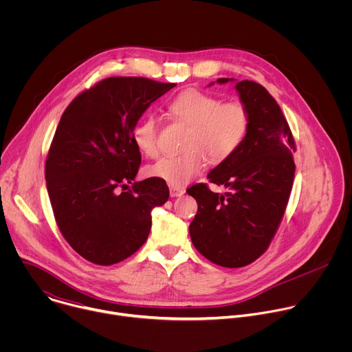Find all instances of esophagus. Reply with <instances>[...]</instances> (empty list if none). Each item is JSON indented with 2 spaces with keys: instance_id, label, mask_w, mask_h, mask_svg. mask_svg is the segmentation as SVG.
<instances>
[{
  "instance_id": "obj_1",
  "label": "esophagus",
  "mask_w": 352,
  "mask_h": 352,
  "mask_svg": "<svg viewBox=\"0 0 352 352\" xmlns=\"http://www.w3.org/2000/svg\"><path fill=\"white\" fill-rule=\"evenodd\" d=\"M184 193H185V189L182 186H171L170 188L171 197H178V196H182Z\"/></svg>"
}]
</instances>
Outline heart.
Here are the masks:
<instances>
[{
	"label": "heart",
	"instance_id": "heart-1",
	"mask_svg": "<svg viewBox=\"0 0 352 352\" xmlns=\"http://www.w3.org/2000/svg\"><path fill=\"white\" fill-rule=\"evenodd\" d=\"M173 116L192 128L185 147L188 152L164 156L148 168V174L171 186H184L204 173L209 157L224 162L231 157L245 140L250 116L241 102H227L200 90H185L170 104ZM140 152L148 157L159 153V122L155 116L144 117L132 132Z\"/></svg>",
	"mask_w": 352,
	"mask_h": 352
}]
</instances>
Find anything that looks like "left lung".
<instances>
[{
  "label": "left lung",
  "instance_id": "left-lung-1",
  "mask_svg": "<svg viewBox=\"0 0 352 352\" xmlns=\"http://www.w3.org/2000/svg\"><path fill=\"white\" fill-rule=\"evenodd\" d=\"M228 82L235 79H217L220 85ZM235 89L250 126L236 152L208 174L212 184L228 190L219 195L206 184L186 190L197 202L189 226L193 246L210 262L231 269L252 263L269 248L295 173V142L273 96L254 80L235 82Z\"/></svg>",
  "mask_w": 352,
  "mask_h": 352
}]
</instances>
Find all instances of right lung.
<instances>
[{"mask_svg": "<svg viewBox=\"0 0 352 352\" xmlns=\"http://www.w3.org/2000/svg\"><path fill=\"white\" fill-rule=\"evenodd\" d=\"M174 86L107 78L75 97L60 120L45 160L47 190L61 234L91 263L110 266L133 255L152 228V210L168 200L166 181H133L142 157L132 132Z\"/></svg>", "mask_w": 352, "mask_h": 352, "instance_id": "right-lung-1", "label": "right lung"}]
</instances>
